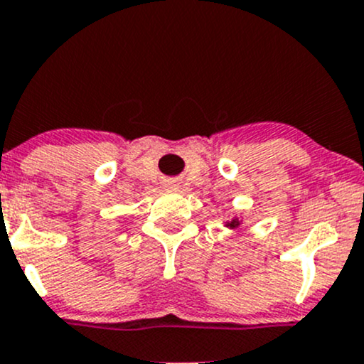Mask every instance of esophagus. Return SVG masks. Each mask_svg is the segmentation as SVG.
Wrapping results in <instances>:
<instances>
[{
  "label": "esophagus",
  "mask_w": 364,
  "mask_h": 364,
  "mask_svg": "<svg viewBox=\"0 0 364 364\" xmlns=\"http://www.w3.org/2000/svg\"><path fill=\"white\" fill-rule=\"evenodd\" d=\"M174 186H176V185H174Z\"/></svg>",
  "instance_id": "esophagus-1"
}]
</instances>
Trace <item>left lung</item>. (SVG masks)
<instances>
[{"label":"left lung","instance_id":"obj_1","mask_svg":"<svg viewBox=\"0 0 364 364\" xmlns=\"http://www.w3.org/2000/svg\"><path fill=\"white\" fill-rule=\"evenodd\" d=\"M228 225H229V228H231V229H236L237 225H240V220H237V219H232L231 223H228Z\"/></svg>","mask_w":364,"mask_h":364}]
</instances>
